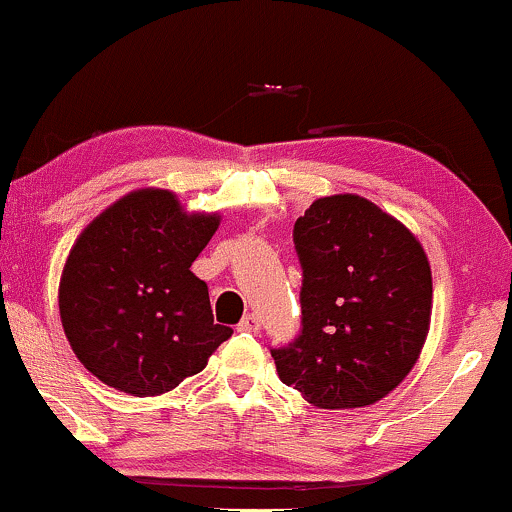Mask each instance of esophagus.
Here are the masks:
<instances>
[{
	"instance_id": "obj_1",
	"label": "esophagus",
	"mask_w": 512,
	"mask_h": 512,
	"mask_svg": "<svg viewBox=\"0 0 512 512\" xmlns=\"http://www.w3.org/2000/svg\"><path fill=\"white\" fill-rule=\"evenodd\" d=\"M237 329L246 333H258V329H261V319H258L256 314H246V317L239 321Z\"/></svg>"
}]
</instances>
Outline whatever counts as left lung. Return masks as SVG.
Returning <instances> with one entry per match:
<instances>
[{
  "instance_id": "obj_1",
  "label": "left lung",
  "mask_w": 512,
  "mask_h": 512,
  "mask_svg": "<svg viewBox=\"0 0 512 512\" xmlns=\"http://www.w3.org/2000/svg\"><path fill=\"white\" fill-rule=\"evenodd\" d=\"M302 329L271 348L278 375L319 409L380 401L426 343L433 278L418 239L360 195L309 205L292 229Z\"/></svg>"
}]
</instances>
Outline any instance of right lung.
Returning <instances> with one entry per match:
<instances>
[{
  "label": "right lung",
  "mask_w": 512,
  "mask_h": 512,
  "mask_svg": "<svg viewBox=\"0 0 512 512\" xmlns=\"http://www.w3.org/2000/svg\"><path fill=\"white\" fill-rule=\"evenodd\" d=\"M217 215H186L174 193L145 188L79 234L60 280V317L82 365L132 396L176 389L232 336L212 319L193 261Z\"/></svg>",
  "instance_id": "right-lung-1"
}]
</instances>
